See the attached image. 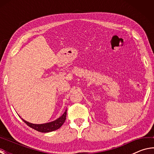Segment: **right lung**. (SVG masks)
<instances>
[{"label": "right lung", "mask_w": 154, "mask_h": 154, "mask_svg": "<svg viewBox=\"0 0 154 154\" xmlns=\"http://www.w3.org/2000/svg\"><path fill=\"white\" fill-rule=\"evenodd\" d=\"M66 110L63 114H62V116L60 117L59 118H58L53 122H48V123H45V124H32L24 120V119H23L22 118L21 119H22L28 126H30V128H32L36 130V131L41 132H49L54 131V130L60 128L62 126V124L64 123L65 120H66Z\"/></svg>", "instance_id": "right-lung-1"}]
</instances>
